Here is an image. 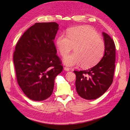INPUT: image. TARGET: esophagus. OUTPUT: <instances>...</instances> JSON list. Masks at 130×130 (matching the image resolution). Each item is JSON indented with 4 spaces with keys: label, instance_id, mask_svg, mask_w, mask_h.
<instances>
[{
    "label": "esophagus",
    "instance_id": "34e87169",
    "mask_svg": "<svg viewBox=\"0 0 130 130\" xmlns=\"http://www.w3.org/2000/svg\"><path fill=\"white\" fill-rule=\"evenodd\" d=\"M64 70H65V71H69L70 70V69L69 68H68V67H64Z\"/></svg>",
    "mask_w": 130,
    "mask_h": 130
}]
</instances>
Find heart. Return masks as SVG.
I'll use <instances>...</instances> for the list:
<instances>
[{"instance_id": "b5f03b06", "label": "heart", "mask_w": 130, "mask_h": 130, "mask_svg": "<svg viewBox=\"0 0 130 130\" xmlns=\"http://www.w3.org/2000/svg\"><path fill=\"white\" fill-rule=\"evenodd\" d=\"M67 36L61 34L56 40L58 50L63 57L74 47V53L63 59L65 65L74 67L82 64L83 68H89L101 59L105 50L104 42L92 27H73L68 30Z\"/></svg>"}]
</instances>
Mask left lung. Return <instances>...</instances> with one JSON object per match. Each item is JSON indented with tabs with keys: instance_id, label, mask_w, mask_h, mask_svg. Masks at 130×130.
Masks as SVG:
<instances>
[{
	"instance_id": "1",
	"label": "left lung",
	"mask_w": 130,
	"mask_h": 130,
	"mask_svg": "<svg viewBox=\"0 0 130 130\" xmlns=\"http://www.w3.org/2000/svg\"><path fill=\"white\" fill-rule=\"evenodd\" d=\"M105 50L103 57L94 67L86 70L74 71L76 90L82 98L91 100L100 97L113 82L115 69L116 47L112 38L103 32Z\"/></svg>"
}]
</instances>
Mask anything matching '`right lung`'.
I'll return each mask as SVG.
<instances>
[{"instance_id": "right-lung-1", "label": "right lung", "mask_w": 130, "mask_h": 130, "mask_svg": "<svg viewBox=\"0 0 130 130\" xmlns=\"http://www.w3.org/2000/svg\"><path fill=\"white\" fill-rule=\"evenodd\" d=\"M58 29L56 22L36 23L24 33L15 46L13 61L18 84L33 101L50 96L55 79L62 71L54 43Z\"/></svg>"}]
</instances>
